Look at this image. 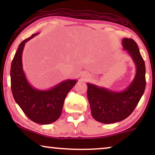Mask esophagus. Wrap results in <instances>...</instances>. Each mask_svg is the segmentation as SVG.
Masks as SVG:
<instances>
[{"label":"esophagus","mask_w":155,"mask_h":155,"mask_svg":"<svg viewBox=\"0 0 155 155\" xmlns=\"http://www.w3.org/2000/svg\"><path fill=\"white\" fill-rule=\"evenodd\" d=\"M90 75H88V74H85L84 73L83 75V78H90Z\"/></svg>","instance_id":"34e87169"}]
</instances>
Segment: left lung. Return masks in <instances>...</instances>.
<instances>
[{"label":"left lung","mask_w":155,"mask_h":155,"mask_svg":"<svg viewBox=\"0 0 155 155\" xmlns=\"http://www.w3.org/2000/svg\"><path fill=\"white\" fill-rule=\"evenodd\" d=\"M123 47L136 65L134 80L123 92H114L87 83V99L93 118L102 124L124 120L132 114L145 92V65L134 40L124 38Z\"/></svg>","instance_id":"8db88e82"}]
</instances>
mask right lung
<instances>
[{
  "instance_id": "1",
  "label": "right lung",
  "mask_w": 155,
  "mask_h": 155,
  "mask_svg": "<svg viewBox=\"0 0 155 155\" xmlns=\"http://www.w3.org/2000/svg\"><path fill=\"white\" fill-rule=\"evenodd\" d=\"M37 35L25 39L18 46L10 68L11 90L16 103L29 119L49 124L60 117L65 97L77 80H65L48 90H37L29 84L22 69V55L25 43Z\"/></svg>"
}]
</instances>
